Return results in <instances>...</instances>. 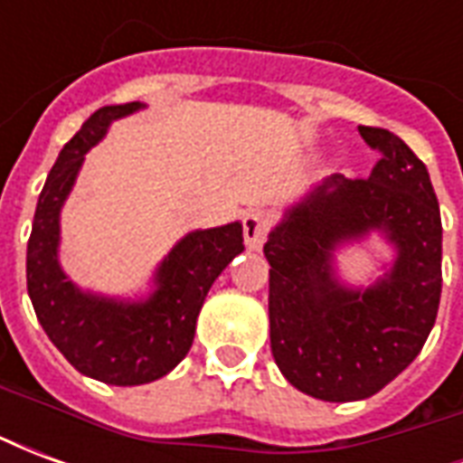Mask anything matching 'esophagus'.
I'll return each mask as SVG.
<instances>
[{
  "label": "esophagus",
  "mask_w": 463,
  "mask_h": 463,
  "mask_svg": "<svg viewBox=\"0 0 463 463\" xmlns=\"http://www.w3.org/2000/svg\"><path fill=\"white\" fill-rule=\"evenodd\" d=\"M272 218L270 213L265 211H250L245 218H242V238H245V245L250 250H260L262 242L270 232Z\"/></svg>",
  "instance_id": "34e87169"
}]
</instances>
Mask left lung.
<instances>
[{"mask_svg":"<svg viewBox=\"0 0 463 463\" xmlns=\"http://www.w3.org/2000/svg\"><path fill=\"white\" fill-rule=\"evenodd\" d=\"M379 161L369 178L330 175L285 211L265 242L270 347L305 394L357 402L414 362L441 298V215L424 163L387 128L359 126ZM379 230L398 258L367 291L334 278L331 252Z\"/></svg>","mask_w":463,"mask_h":463,"instance_id":"8db88e82","label":"left lung"}]
</instances>
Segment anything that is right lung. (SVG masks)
Here are the masks:
<instances>
[{"mask_svg": "<svg viewBox=\"0 0 463 463\" xmlns=\"http://www.w3.org/2000/svg\"><path fill=\"white\" fill-rule=\"evenodd\" d=\"M138 109V101L104 106L86 118L46 175L26 245V290L49 340L81 374L116 387L161 379L188 354L211 285L245 250L241 222L188 232L158 265L156 290L136 302L79 290L66 278L59 265L61 205L86 151L111 121Z\"/></svg>", "mask_w": 463, "mask_h": 463, "instance_id": "obj_1", "label": "right lung"}]
</instances>
